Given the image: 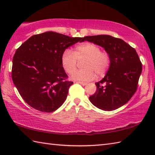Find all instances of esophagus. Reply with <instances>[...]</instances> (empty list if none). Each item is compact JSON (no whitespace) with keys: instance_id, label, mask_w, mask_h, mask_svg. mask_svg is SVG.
Returning a JSON list of instances; mask_svg holds the SVG:
<instances>
[{"instance_id":"esophagus-1","label":"esophagus","mask_w":155,"mask_h":155,"mask_svg":"<svg viewBox=\"0 0 155 155\" xmlns=\"http://www.w3.org/2000/svg\"><path fill=\"white\" fill-rule=\"evenodd\" d=\"M78 83H79V84H81V85H83V86H85V85H87V83H84V82H81V81H78V82H77Z\"/></svg>"}]
</instances>
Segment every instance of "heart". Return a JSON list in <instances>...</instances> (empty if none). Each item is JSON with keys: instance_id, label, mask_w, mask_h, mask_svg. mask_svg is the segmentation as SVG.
<instances>
[{"instance_id": "obj_1", "label": "heart", "mask_w": 155, "mask_h": 155, "mask_svg": "<svg viewBox=\"0 0 155 155\" xmlns=\"http://www.w3.org/2000/svg\"><path fill=\"white\" fill-rule=\"evenodd\" d=\"M83 68L75 71L71 78L75 81H87L95 77H103L110 64V57L106 51H101L98 45L92 42H83L77 45L74 51L65 49L61 55V64L65 71L71 74L77 67V59L84 58Z\"/></svg>"}]
</instances>
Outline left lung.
<instances>
[{
    "label": "left lung",
    "instance_id": "8db88e82",
    "mask_svg": "<svg viewBox=\"0 0 155 155\" xmlns=\"http://www.w3.org/2000/svg\"><path fill=\"white\" fill-rule=\"evenodd\" d=\"M101 46L110 55L107 73L95 83L97 91L91 103L103 110H113L126 104L135 93L142 72V63L135 49L120 38L110 35L87 36L83 41Z\"/></svg>",
    "mask_w": 155,
    "mask_h": 155
}]
</instances>
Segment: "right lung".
Masks as SVG:
<instances>
[{
  "label": "right lung",
  "mask_w": 155,
  "mask_h": 155,
  "mask_svg": "<svg viewBox=\"0 0 155 155\" xmlns=\"http://www.w3.org/2000/svg\"><path fill=\"white\" fill-rule=\"evenodd\" d=\"M78 41L83 38L49 31L32 36L16 51L12 79L29 106L51 113L63 104L73 83L67 80L61 55Z\"/></svg>",
  "instance_id": "right-lung-1"
}]
</instances>
